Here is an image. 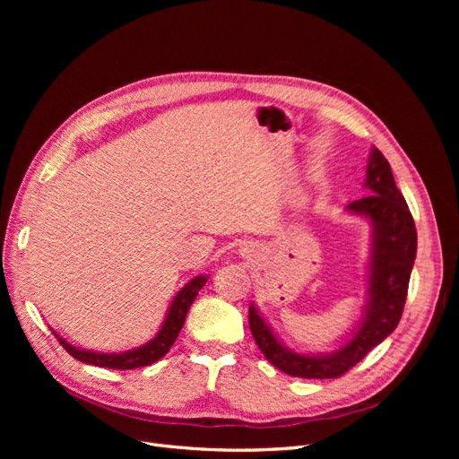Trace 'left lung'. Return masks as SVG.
Listing matches in <instances>:
<instances>
[{
	"label": "left lung",
	"mask_w": 459,
	"mask_h": 459,
	"mask_svg": "<svg viewBox=\"0 0 459 459\" xmlns=\"http://www.w3.org/2000/svg\"><path fill=\"white\" fill-rule=\"evenodd\" d=\"M364 187L369 195L344 208L349 214L366 218L371 226L364 314L351 339L335 352L300 354L280 341L255 302L248 307V327L258 349L270 364L293 377H341L391 335L404 310L410 273L418 253V231L396 187L391 164L375 147L368 159Z\"/></svg>",
	"instance_id": "left-lung-1"
}]
</instances>
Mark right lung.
<instances>
[{"label":"right lung","instance_id":"obj_1","mask_svg":"<svg viewBox=\"0 0 459 459\" xmlns=\"http://www.w3.org/2000/svg\"><path fill=\"white\" fill-rule=\"evenodd\" d=\"M208 277L206 275H195L191 281H187L182 289L178 290L176 297L172 299L169 310H166L164 322L160 329L157 331V335L151 341H147L142 346H135L132 351H124V352H95V351H86V349H78V346L71 344L59 337L55 333V337L59 339V342L65 346V351L76 358L78 362H84L90 366H100V368H108V369H135V368H143L159 362V359L170 351V346L176 342L179 331L184 327L186 316L191 308L193 300L197 299L199 290L206 283Z\"/></svg>","mask_w":459,"mask_h":459}]
</instances>
